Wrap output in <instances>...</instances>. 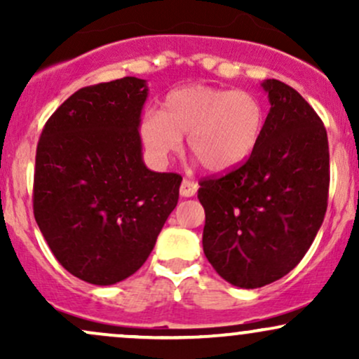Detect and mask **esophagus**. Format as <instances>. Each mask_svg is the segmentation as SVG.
Masks as SVG:
<instances>
[{
  "label": "esophagus",
  "mask_w": 359,
  "mask_h": 359,
  "mask_svg": "<svg viewBox=\"0 0 359 359\" xmlns=\"http://www.w3.org/2000/svg\"><path fill=\"white\" fill-rule=\"evenodd\" d=\"M197 187H199V185H197L196 182H192V180L184 179L182 184H180V196H182V197H192V196H196Z\"/></svg>",
  "instance_id": "obj_1"
}]
</instances>
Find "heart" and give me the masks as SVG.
Wrapping results in <instances>:
<instances>
[{
  "label": "heart",
  "mask_w": 359,
  "mask_h": 359,
  "mask_svg": "<svg viewBox=\"0 0 359 359\" xmlns=\"http://www.w3.org/2000/svg\"><path fill=\"white\" fill-rule=\"evenodd\" d=\"M263 123L265 109L255 94L197 84L170 90L162 113L143 116L140 135L158 162L179 151L187 135L189 150L209 172H226L253 154Z\"/></svg>",
  "instance_id": "heart-1"
}]
</instances>
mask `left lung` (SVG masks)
<instances>
[{
  "label": "left lung",
  "instance_id": "left-lung-1",
  "mask_svg": "<svg viewBox=\"0 0 359 359\" xmlns=\"http://www.w3.org/2000/svg\"><path fill=\"white\" fill-rule=\"evenodd\" d=\"M270 111L253 154L222 177L203 179V248L226 282L258 288L299 265L324 221L329 145L312 106L266 79Z\"/></svg>",
  "mask_w": 359,
  "mask_h": 359
}]
</instances>
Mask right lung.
Returning a JSON list of instances; mask_svg holds the SVG:
<instances>
[{
	"label": "right lung",
	"instance_id": "obj_1",
	"mask_svg": "<svg viewBox=\"0 0 359 359\" xmlns=\"http://www.w3.org/2000/svg\"><path fill=\"white\" fill-rule=\"evenodd\" d=\"M147 97L138 77L82 88L48 118L36 147V224L60 265L94 285L133 275L179 201L182 177L143 163Z\"/></svg>",
	"mask_w": 359,
	"mask_h": 359
}]
</instances>
